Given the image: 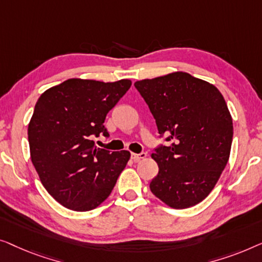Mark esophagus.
I'll return each instance as SVG.
<instances>
[{
  "mask_svg": "<svg viewBox=\"0 0 262 262\" xmlns=\"http://www.w3.org/2000/svg\"><path fill=\"white\" fill-rule=\"evenodd\" d=\"M146 157H147V154L145 152H142L140 154L132 153V159H133V161H135V163H138V161H140L141 159H145Z\"/></svg>",
  "mask_w": 262,
  "mask_h": 262,
  "instance_id": "1",
  "label": "esophagus"
}]
</instances>
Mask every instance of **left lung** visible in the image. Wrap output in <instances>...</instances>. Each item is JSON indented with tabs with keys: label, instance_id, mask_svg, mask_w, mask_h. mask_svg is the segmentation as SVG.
Instances as JSON below:
<instances>
[{
	"label": "left lung",
	"instance_id": "1",
	"mask_svg": "<svg viewBox=\"0 0 262 262\" xmlns=\"http://www.w3.org/2000/svg\"><path fill=\"white\" fill-rule=\"evenodd\" d=\"M134 85L156 120L159 138L169 142L152 154L159 173L150 191L174 209L198 204L211 192L229 159L233 120L222 94L186 72Z\"/></svg>",
	"mask_w": 262,
	"mask_h": 262
}]
</instances>
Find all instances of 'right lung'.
<instances>
[{
    "instance_id": "obj_1",
    "label": "right lung",
    "mask_w": 262,
    "mask_h": 262,
    "mask_svg": "<svg viewBox=\"0 0 262 262\" xmlns=\"http://www.w3.org/2000/svg\"><path fill=\"white\" fill-rule=\"evenodd\" d=\"M132 85L72 78L46 90L28 124L31 159L42 185L58 203L89 211L104 202L130 158L128 150L96 147L106 114Z\"/></svg>"
}]
</instances>
